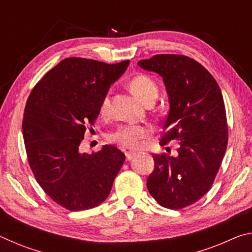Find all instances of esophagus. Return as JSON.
<instances>
[{
	"mask_svg": "<svg viewBox=\"0 0 252 252\" xmlns=\"http://www.w3.org/2000/svg\"><path fill=\"white\" fill-rule=\"evenodd\" d=\"M134 156H135V153H133V152H126V158L127 161H130V160L133 159Z\"/></svg>",
	"mask_w": 252,
	"mask_h": 252,
	"instance_id": "obj_1",
	"label": "esophagus"
}]
</instances>
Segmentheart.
I'll return each mask as SVG.
<instances>
[{
    "instance_id": "b5f03b06",
    "label": "heart",
    "mask_w": 252,
    "mask_h": 252,
    "mask_svg": "<svg viewBox=\"0 0 252 252\" xmlns=\"http://www.w3.org/2000/svg\"><path fill=\"white\" fill-rule=\"evenodd\" d=\"M130 89L133 94L139 97L144 104L148 102H155L159 93V88L156 81L149 75L138 74L130 81ZM110 110V96L105 95L100 104V113L106 116ZM150 133V129L141 125H123L110 134V139L119 146L135 149L141 144L142 140L146 139Z\"/></svg>"
}]
</instances>
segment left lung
Masks as SVG:
<instances>
[{"label": "left lung", "mask_w": 252, "mask_h": 252, "mask_svg": "<svg viewBox=\"0 0 252 252\" xmlns=\"http://www.w3.org/2000/svg\"><path fill=\"white\" fill-rule=\"evenodd\" d=\"M159 74L169 100L161 146L179 140L178 155H155L147 187L160 206L181 209L206 194L218 173L228 144L222 93L199 62L178 54H159L138 62Z\"/></svg>", "instance_id": "1"}]
</instances>
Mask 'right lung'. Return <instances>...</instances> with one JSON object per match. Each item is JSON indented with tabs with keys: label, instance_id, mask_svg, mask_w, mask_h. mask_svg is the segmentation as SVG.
<instances>
[{
	"label": "right lung",
	"instance_id": "obj_1",
	"mask_svg": "<svg viewBox=\"0 0 252 252\" xmlns=\"http://www.w3.org/2000/svg\"><path fill=\"white\" fill-rule=\"evenodd\" d=\"M129 61L117 64L67 58L34 87L24 110L23 139L30 167L44 192L70 211L99 206L126 160L114 146L80 152L85 126L93 125L111 85Z\"/></svg>",
	"mask_w": 252,
	"mask_h": 252
}]
</instances>
